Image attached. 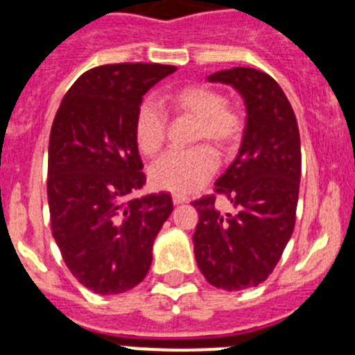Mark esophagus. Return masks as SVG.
I'll list each match as a JSON object with an SVG mask.
<instances>
[{
    "label": "esophagus",
    "mask_w": 355,
    "mask_h": 355,
    "mask_svg": "<svg viewBox=\"0 0 355 355\" xmlns=\"http://www.w3.org/2000/svg\"><path fill=\"white\" fill-rule=\"evenodd\" d=\"M172 202H174L175 206H180V205H184V202H188V199L183 196H174L172 197Z\"/></svg>",
    "instance_id": "obj_1"
}]
</instances>
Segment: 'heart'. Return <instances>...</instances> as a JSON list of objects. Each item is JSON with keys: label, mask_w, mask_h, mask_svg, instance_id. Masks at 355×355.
I'll list each match as a JSON object with an SVG mask.
<instances>
[{"label": "heart", "mask_w": 355, "mask_h": 355, "mask_svg": "<svg viewBox=\"0 0 355 355\" xmlns=\"http://www.w3.org/2000/svg\"><path fill=\"white\" fill-rule=\"evenodd\" d=\"M167 105L178 115L196 119L193 140L209 142L216 149H227L243 130L238 108L208 85H188L167 96ZM135 144L144 156H155L167 137V117L153 101H144L135 114ZM216 156L200 146L184 153H167L149 168L150 184L175 196H190L215 174Z\"/></svg>", "instance_id": "b5f03b06"}]
</instances>
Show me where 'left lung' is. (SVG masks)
Instances as JSON below:
<instances>
[{"label": "left lung", "instance_id": "8db88e82", "mask_svg": "<svg viewBox=\"0 0 355 355\" xmlns=\"http://www.w3.org/2000/svg\"><path fill=\"white\" fill-rule=\"evenodd\" d=\"M208 81L231 85L243 97L247 117L236 158L215 183L234 213L218 211L213 196L192 202L199 213L193 252L209 284L238 291L266 281L293 233L299 126L283 89L266 72L233 67L213 72Z\"/></svg>", "mask_w": 355, "mask_h": 355}]
</instances>
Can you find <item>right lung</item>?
I'll return each instance as SVG.
<instances>
[{
	"instance_id": "right-lung-1",
	"label": "right lung",
	"mask_w": 355,
	"mask_h": 355,
	"mask_svg": "<svg viewBox=\"0 0 355 355\" xmlns=\"http://www.w3.org/2000/svg\"><path fill=\"white\" fill-rule=\"evenodd\" d=\"M174 65L114 64L83 72L49 135L48 202L53 238L85 288L117 295L142 283L153 243L174 205L171 193H131L146 184L135 114Z\"/></svg>"
}]
</instances>
